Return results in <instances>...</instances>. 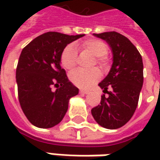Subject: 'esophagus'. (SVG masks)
Returning <instances> with one entry per match:
<instances>
[{"label":"esophagus","mask_w":160,"mask_h":160,"mask_svg":"<svg viewBox=\"0 0 160 160\" xmlns=\"http://www.w3.org/2000/svg\"><path fill=\"white\" fill-rule=\"evenodd\" d=\"M80 92H81V93H83V94H88V93H89V92L86 91V90H80Z\"/></svg>","instance_id":"34e87169"}]
</instances>
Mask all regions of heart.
I'll return each mask as SVG.
<instances>
[{
  "label": "heart",
  "instance_id": "1",
  "mask_svg": "<svg viewBox=\"0 0 160 160\" xmlns=\"http://www.w3.org/2000/svg\"><path fill=\"white\" fill-rule=\"evenodd\" d=\"M81 46L88 50L97 57V62L102 64L105 62V54L108 52V46L104 42L98 39H89L82 42ZM77 52L74 44L65 47L60 55V63L66 69H73L77 62ZM70 80L75 85L80 88H89L101 78V72L98 69L84 71L77 69L72 71L69 75Z\"/></svg>",
  "mask_w": 160,
  "mask_h": 160
}]
</instances>
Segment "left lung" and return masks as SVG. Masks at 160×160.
<instances>
[{"mask_svg": "<svg viewBox=\"0 0 160 160\" xmlns=\"http://www.w3.org/2000/svg\"><path fill=\"white\" fill-rule=\"evenodd\" d=\"M109 45L113 63L99 86L107 92L101 104L92 108L95 121L107 129H117L131 119L138 105L143 83V64L141 54L128 38L117 32L93 34ZM108 88L111 91L108 92Z\"/></svg>", "mask_w": 160, "mask_h": 160, "instance_id": "8db88e82", "label": "left lung"}]
</instances>
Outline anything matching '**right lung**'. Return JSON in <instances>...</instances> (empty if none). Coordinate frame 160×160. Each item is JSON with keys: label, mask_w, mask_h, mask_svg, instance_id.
Returning a JSON list of instances; mask_svg holds the SVG:
<instances>
[{"label": "right lung", "mask_w": 160, "mask_h": 160, "mask_svg": "<svg viewBox=\"0 0 160 160\" xmlns=\"http://www.w3.org/2000/svg\"><path fill=\"white\" fill-rule=\"evenodd\" d=\"M83 35L48 32L22 50L16 70L18 100L34 126L51 128L58 125L68 111L70 98L78 94V88L61 68L60 55L68 44Z\"/></svg>", "instance_id": "right-lung-1"}]
</instances>
